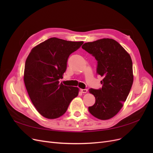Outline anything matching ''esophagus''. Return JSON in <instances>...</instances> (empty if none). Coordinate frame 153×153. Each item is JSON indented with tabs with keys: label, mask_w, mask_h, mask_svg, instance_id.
I'll return each instance as SVG.
<instances>
[{
	"label": "esophagus",
	"mask_w": 153,
	"mask_h": 153,
	"mask_svg": "<svg viewBox=\"0 0 153 153\" xmlns=\"http://www.w3.org/2000/svg\"><path fill=\"white\" fill-rule=\"evenodd\" d=\"M80 91H81V92H82V93H86V92H87V89H81Z\"/></svg>",
	"instance_id": "34e87169"
}]
</instances>
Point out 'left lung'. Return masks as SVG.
Wrapping results in <instances>:
<instances>
[{"label":"left lung","instance_id":"obj_1","mask_svg":"<svg viewBox=\"0 0 153 153\" xmlns=\"http://www.w3.org/2000/svg\"><path fill=\"white\" fill-rule=\"evenodd\" d=\"M97 61V74L103 77L99 89H90L96 98L89 112L101 120L116 115L123 106L133 82L130 55L116 41L104 38L85 43L82 47Z\"/></svg>","mask_w":153,"mask_h":153}]
</instances>
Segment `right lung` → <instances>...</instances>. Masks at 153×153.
Returning a JSON list of instances; mask_svg holds the SVG:
<instances>
[{
  "mask_svg": "<svg viewBox=\"0 0 153 153\" xmlns=\"http://www.w3.org/2000/svg\"><path fill=\"white\" fill-rule=\"evenodd\" d=\"M83 41L51 38L32 49L24 69V83L32 104L47 119H56L66 112L79 89L60 84L69 55Z\"/></svg>",
  "mask_w": 153,
  "mask_h": 153,
  "instance_id": "right-lung-1",
  "label": "right lung"
}]
</instances>
